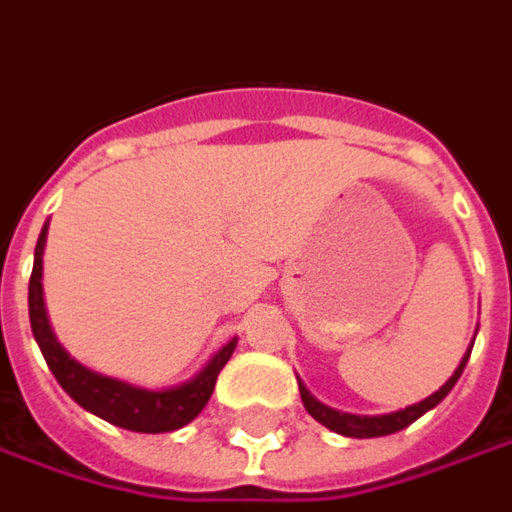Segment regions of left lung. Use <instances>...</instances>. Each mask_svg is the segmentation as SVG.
Returning <instances> with one entry per match:
<instances>
[{
	"mask_svg": "<svg viewBox=\"0 0 512 512\" xmlns=\"http://www.w3.org/2000/svg\"><path fill=\"white\" fill-rule=\"evenodd\" d=\"M465 362H468V354H465V359L460 362V368L454 370V376L440 387L438 393H432L429 398H424L421 404H412L407 410L390 412V415H351V412L331 410L326 404H320L317 398L309 396V390L301 384L303 407H306V412H309L315 421H320L323 426H329L331 432H337V435H345V438H382V435H393V432H401V429H407L410 424H415L424 412H429L432 407H438L440 401L449 396V390L457 384L460 373H463Z\"/></svg>",
	"mask_w": 512,
	"mask_h": 512,
	"instance_id": "obj_1",
	"label": "left lung"
}]
</instances>
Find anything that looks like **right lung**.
I'll return each mask as SVG.
<instances>
[{
    "instance_id": "1",
    "label": "right lung",
    "mask_w": 512,
    "mask_h": 512,
    "mask_svg": "<svg viewBox=\"0 0 512 512\" xmlns=\"http://www.w3.org/2000/svg\"><path fill=\"white\" fill-rule=\"evenodd\" d=\"M44 242H47V225H44V231L38 236V245H35V264L33 276H30V326H33L35 343L41 348L49 370L55 373V379H58L63 390L83 410L94 412L102 421L130 429V432L158 435V432H172V429H181L189 421H195L200 410L209 404L217 376L234 354L236 340L222 345L220 351L214 354V359L197 373L192 382L178 384L172 390H142V387H133V384L119 382V379H108V376H100L94 370L83 368L80 362H74L63 351L47 323L44 292H41Z\"/></svg>"
}]
</instances>
